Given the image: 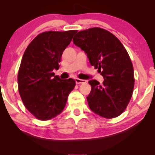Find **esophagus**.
<instances>
[{
  "label": "esophagus",
  "mask_w": 155,
  "mask_h": 155,
  "mask_svg": "<svg viewBox=\"0 0 155 155\" xmlns=\"http://www.w3.org/2000/svg\"><path fill=\"white\" fill-rule=\"evenodd\" d=\"M75 82L76 84H82V83H85L86 80H81L79 78H75Z\"/></svg>",
  "instance_id": "34e87169"
}]
</instances>
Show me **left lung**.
Wrapping results in <instances>:
<instances>
[{
	"label": "left lung",
	"mask_w": 155,
	"mask_h": 155,
	"mask_svg": "<svg viewBox=\"0 0 155 155\" xmlns=\"http://www.w3.org/2000/svg\"><path fill=\"white\" fill-rule=\"evenodd\" d=\"M73 40L104 79L101 84L95 80L89 81L92 87L87 97L90 109L101 117H117L128 106L134 87L128 52L113 34L99 27L80 31Z\"/></svg>",
	"instance_id": "1"
}]
</instances>
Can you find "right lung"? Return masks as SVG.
<instances>
[{
  "instance_id": "right-lung-1",
  "label": "right lung",
  "mask_w": 155,
  "mask_h": 155,
  "mask_svg": "<svg viewBox=\"0 0 155 155\" xmlns=\"http://www.w3.org/2000/svg\"><path fill=\"white\" fill-rule=\"evenodd\" d=\"M77 30L45 31L37 35L23 55L18 72V89L26 109L38 119L50 120L60 114L75 86L72 78L54 75L63 51Z\"/></svg>"
}]
</instances>
